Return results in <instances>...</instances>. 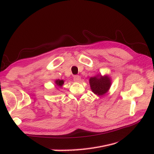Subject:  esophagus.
Wrapping results in <instances>:
<instances>
[{"mask_svg":"<svg viewBox=\"0 0 154 154\" xmlns=\"http://www.w3.org/2000/svg\"><path fill=\"white\" fill-rule=\"evenodd\" d=\"M74 81L76 82H79L80 80H81V78L80 76H78V75H76L74 76Z\"/></svg>","mask_w":154,"mask_h":154,"instance_id":"34e87169","label":"esophagus"}]
</instances>
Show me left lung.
I'll list each match as a JSON object with an SVG mask.
<instances>
[{"label":"left lung","instance_id":"obj_1","mask_svg":"<svg viewBox=\"0 0 154 154\" xmlns=\"http://www.w3.org/2000/svg\"><path fill=\"white\" fill-rule=\"evenodd\" d=\"M89 83L92 92L97 96H102L109 91L112 85V80L110 77L107 74L102 76L100 74H97L89 79Z\"/></svg>","mask_w":154,"mask_h":154}]
</instances>
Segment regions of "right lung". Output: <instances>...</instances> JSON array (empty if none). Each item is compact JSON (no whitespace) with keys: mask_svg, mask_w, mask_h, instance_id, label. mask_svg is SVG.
Segmentation results:
<instances>
[{"mask_svg":"<svg viewBox=\"0 0 154 154\" xmlns=\"http://www.w3.org/2000/svg\"><path fill=\"white\" fill-rule=\"evenodd\" d=\"M64 82H65V80H59V79H58V80H56L54 81L56 88H61V87H62Z\"/></svg>","mask_w":154,"mask_h":154,"instance_id":"add662e5","label":"right lung"}]
</instances>
